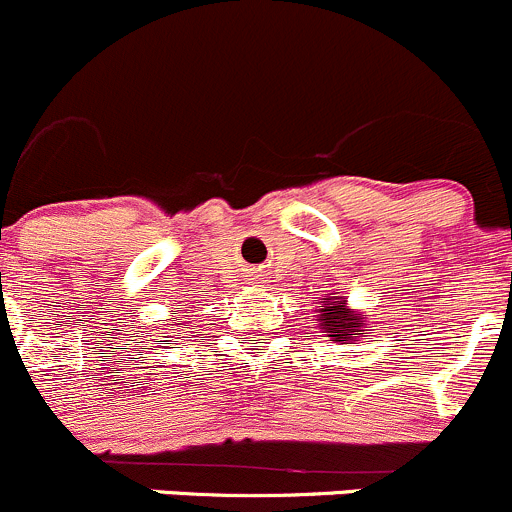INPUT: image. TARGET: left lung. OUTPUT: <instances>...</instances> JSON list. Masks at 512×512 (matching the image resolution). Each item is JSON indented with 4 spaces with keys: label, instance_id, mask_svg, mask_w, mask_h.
<instances>
[{
    "label": "left lung",
    "instance_id": "8db88e82",
    "mask_svg": "<svg viewBox=\"0 0 512 512\" xmlns=\"http://www.w3.org/2000/svg\"><path fill=\"white\" fill-rule=\"evenodd\" d=\"M318 328L321 333H326L331 341H358L366 331L368 323L363 321V311L348 306L346 296L341 293H328L326 298H321V306H318Z\"/></svg>",
    "mask_w": 512,
    "mask_h": 512
}]
</instances>
